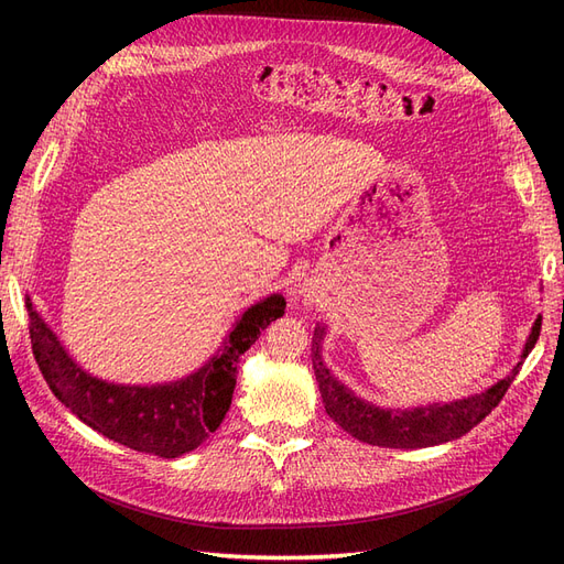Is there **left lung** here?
<instances>
[{
    "label": "left lung",
    "mask_w": 564,
    "mask_h": 564,
    "mask_svg": "<svg viewBox=\"0 0 564 564\" xmlns=\"http://www.w3.org/2000/svg\"><path fill=\"white\" fill-rule=\"evenodd\" d=\"M539 332H541V317L534 322L532 334L527 338V346L522 350V362L524 357L532 352ZM322 336H324V327L317 324L313 334V369H315L319 395L329 419H334L340 429L360 442H367V445H377V447H390V449L433 447V445H442V442L466 435L503 400L506 390L510 388V383H513L516 373L522 367V362H518V367H513V371H510L503 381L480 392V395L456 400L449 404L416 406L412 412H406V409L404 412H395V409H381L360 398H355L352 390H348L344 383L332 377L329 369L322 362V352H319Z\"/></svg>",
    "instance_id": "8db88e82"
}]
</instances>
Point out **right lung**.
<instances>
[{"instance_id": "right-lung-1", "label": "right lung", "mask_w": 564, "mask_h": 564, "mask_svg": "<svg viewBox=\"0 0 564 564\" xmlns=\"http://www.w3.org/2000/svg\"><path fill=\"white\" fill-rule=\"evenodd\" d=\"M30 340L51 392L70 412L129 449L176 458L197 449L226 419L237 379V362L272 319L284 315L286 301L272 294L251 305L235 322L224 346L191 377L164 386H119L100 381L77 367L56 334L32 308Z\"/></svg>"}]
</instances>
